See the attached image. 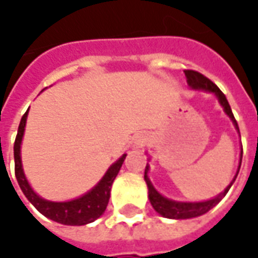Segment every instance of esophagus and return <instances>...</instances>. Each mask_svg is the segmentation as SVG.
Masks as SVG:
<instances>
[{"label": "esophagus", "instance_id": "1", "mask_svg": "<svg viewBox=\"0 0 258 258\" xmlns=\"http://www.w3.org/2000/svg\"><path fill=\"white\" fill-rule=\"evenodd\" d=\"M148 142V137L145 134H139L137 135L134 138V148L135 149H139L142 148V146H145V144Z\"/></svg>", "mask_w": 258, "mask_h": 258}]
</instances>
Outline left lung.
Here are the masks:
<instances>
[{
  "label": "left lung",
  "mask_w": 258,
  "mask_h": 258,
  "mask_svg": "<svg viewBox=\"0 0 258 258\" xmlns=\"http://www.w3.org/2000/svg\"><path fill=\"white\" fill-rule=\"evenodd\" d=\"M184 75L187 78L188 86L194 89V90H205L209 91V93H213L216 95L217 100L220 102V105L224 108V112L227 113V116L232 120V123L235 125L236 131L239 133V127H238V123H236L235 117L232 114V110H231V106L227 101L226 95L223 94V91L217 87L211 79H208L207 76H204L202 74L197 72V71L192 70H186L184 71ZM242 163V156L241 161H239V167H238V171H236V175L239 172V168H241ZM148 171L149 165H146L145 168V180H146V184H148L149 188V200H150V204L152 207L154 208V211L158 212L161 216L168 217V219H191V217L201 216L204 213H207L208 211H211L212 208L216 207L217 204L221 201V198L226 196L230 187L232 186V183L235 182L236 175L232 179V182L226 187V190L223 192H220L217 197L212 198V200H208V201H201V202H179V201H172V200H168V198L163 197L160 192L153 187V184L150 182V179L148 177Z\"/></svg>",
  "instance_id": "obj_1"
}]
</instances>
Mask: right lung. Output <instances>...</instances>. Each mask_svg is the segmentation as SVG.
Returning a JSON list of instances; mask_svg holds the SVG:
<instances>
[{
	"mask_svg": "<svg viewBox=\"0 0 258 258\" xmlns=\"http://www.w3.org/2000/svg\"><path fill=\"white\" fill-rule=\"evenodd\" d=\"M28 109L23 114L19 130H17L16 139H15V146H13V154H15V175H16L17 183L22 188L23 194L27 197V200L35 207L37 211H39L43 216L49 217L50 220L67 224V226H85L89 223H93L102 215L106 209V205L109 202L110 187L113 183L114 177L117 176L121 164L125 160L127 154H123L121 157L114 164L110 165V168L106 171L104 177L97 186L93 187L85 196L71 200L67 202H53L43 200L34 191L31 186L28 184L26 175L23 172L22 157H20V145H22L23 134H24V127L27 121Z\"/></svg>",
	"mask_w": 258,
	"mask_h": 258,
	"instance_id": "1",
	"label": "right lung"
}]
</instances>
